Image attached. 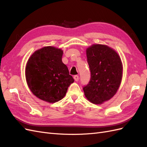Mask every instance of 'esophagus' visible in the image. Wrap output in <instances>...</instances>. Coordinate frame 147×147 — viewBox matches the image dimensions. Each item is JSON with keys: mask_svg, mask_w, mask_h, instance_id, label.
Here are the masks:
<instances>
[{"mask_svg": "<svg viewBox=\"0 0 147 147\" xmlns=\"http://www.w3.org/2000/svg\"><path fill=\"white\" fill-rule=\"evenodd\" d=\"M74 80H75V81L77 82L78 80V79H79V77L78 76V75H74Z\"/></svg>", "mask_w": 147, "mask_h": 147, "instance_id": "34e87169", "label": "esophagus"}]
</instances>
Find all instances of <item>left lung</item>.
<instances>
[{"mask_svg": "<svg viewBox=\"0 0 147 147\" xmlns=\"http://www.w3.org/2000/svg\"><path fill=\"white\" fill-rule=\"evenodd\" d=\"M91 79L83 87L86 99L102 104L116 94L123 76L122 62L117 51L107 45L93 44L86 49Z\"/></svg>", "mask_w": 147, "mask_h": 147, "instance_id": "1", "label": "left lung"}]
</instances>
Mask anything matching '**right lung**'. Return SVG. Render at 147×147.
Segmentation results:
<instances>
[{"label": "right lung", "mask_w": 147, "mask_h": 147, "mask_svg": "<svg viewBox=\"0 0 147 147\" xmlns=\"http://www.w3.org/2000/svg\"><path fill=\"white\" fill-rule=\"evenodd\" d=\"M63 51L54 47H45L30 56L25 69L28 85L40 99L55 103L65 96L74 80L62 61Z\"/></svg>", "instance_id": "right-lung-1"}]
</instances>
